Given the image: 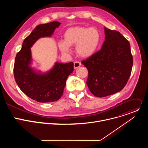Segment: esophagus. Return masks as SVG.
I'll use <instances>...</instances> for the list:
<instances>
[{
  "label": "esophagus",
  "mask_w": 148,
  "mask_h": 148,
  "mask_svg": "<svg viewBox=\"0 0 148 148\" xmlns=\"http://www.w3.org/2000/svg\"><path fill=\"white\" fill-rule=\"evenodd\" d=\"M81 65V64L80 62H79V61H75V62H74V67L75 69H76L78 68Z\"/></svg>",
  "instance_id": "esophagus-1"
}]
</instances>
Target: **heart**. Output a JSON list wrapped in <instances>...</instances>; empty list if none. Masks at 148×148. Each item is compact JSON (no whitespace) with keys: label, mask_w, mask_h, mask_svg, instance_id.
Here are the masks:
<instances>
[{"label":"heart","mask_w":148,"mask_h":148,"mask_svg":"<svg viewBox=\"0 0 148 148\" xmlns=\"http://www.w3.org/2000/svg\"><path fill=\"white\" fill-rule=\"evenodd\" d=\"M64 40H60L58 47L64 54L70 53V46H75L77 54L81 57L88 58L97 50L101 40L99 32L86 27H74L67 29L64 34Z\"/></svg>","instance_id":"1"}]
</instances>
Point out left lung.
<instances>
[{
  "label": "left lung",
  "instance_id": "left-lung-1",
  "mask_svg": "<svg viewBox=\"0 0 148 148\" xmlns=\"http://www.w3.org/2000/svg\"><path fill=\"white\" fill-rule=\"evenodd\" d=\"M104 30L101 49L81 61L88 71V88L97 97L121 91L130 78L133 66L130 42L118 31L105 27Z\"/></svg>",
  "mask_w": 148,
  "mask_h": 148
}]
</instances>
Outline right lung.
Listing matches in <instances>:
<instances>
[{
	"mask_svg": "<svg viewBox=\"0 0 148 148\" xmlns=\"http://www.w3.org/2000/svg\"><path fill=\"white\" fill-rule=\"evenodd\" d=\"M58 22L39 25L24 40L22 47L16 54L13 68L15 81L23 93L39 102L58 100L63 94L68 77L74 70V63L56 62L49 72L41 74L30 66V47L40 37H50L60 25Z\"/></svg>",
	"mask_w": 148,
	"mask_h": 148,
	"instance_id": "obj_1",
	"label": "right lung"
}]
</instances>
